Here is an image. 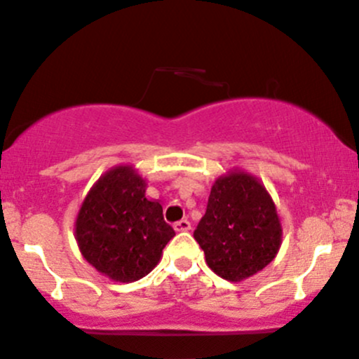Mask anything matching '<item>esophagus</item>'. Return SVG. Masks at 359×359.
Returning <instances> with one entry per match:
<instances>
[{
  "label": "esophagus",
  "mask_w": 359,
  "mask_h": 359,
  "mask_svg": "<svg viewBox=\"0 0 359 359\" xmlns=\"http://www.w3.org/2000/svg\"><path fill=\"white\" fill-rule=\"evenodd\" d=\"M174 229L177 232H185V231H189V229H191V222H189L187 219H182V221L174 224Z\"/></svg>",
  "instance_id": "34e87169"
}]
</instances>
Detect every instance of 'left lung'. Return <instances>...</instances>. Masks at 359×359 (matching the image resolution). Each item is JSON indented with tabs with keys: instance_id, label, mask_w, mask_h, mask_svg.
Wrapping results in <instances>:
<instances>
[{
	"instance_id": "1",
	"label": "left lung",
	"mask_w": 359,
	"mask_h": 359,
	"mask_svg": "<svg viewBox=\"0 0 359 359\" xmlns=\"http://www.w3.org/2000/svg\"><path fill=\"white\" fill-rule=\"evenodd\" d=\"M194 237L210 269L237 283L259 273L278 254L280 224L273 198L259 180L232 172L215 180Z\"/></svg>"
}]
</instances>
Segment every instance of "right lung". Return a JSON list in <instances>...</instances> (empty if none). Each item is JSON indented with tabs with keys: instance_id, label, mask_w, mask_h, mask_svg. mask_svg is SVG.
I'll return each instance as SVG.
<instances>
[{
	"instance_id": "add662e5",
	"label": "right lung",
	"mask_w": 359,
	"mask_h": 359,
	"mask_svg": "<svg viewBox=\"0 0 359 359\" xmlns=\"http://www.w3.org/2000/svg\"><path fill=\"white\" fill-rule=\"evenodd\" d=\"M145 185L132 167H116L93 185L76 217L81 254L114 280L132 283L149 274L175 236L162 205L145 197Z\"/></svg>"
}]
</instances>
